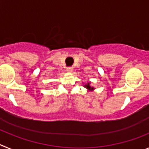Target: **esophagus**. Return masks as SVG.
<instances>
[{
    "label": "esophagus",
    "mask_w": 149,
    "mask_h": 149,
    "mask_svg": "<svg viewBox=\"0 0 149 149\" xmlns=\"http://www.w3.org/2000/svg\"><path fill=\"white\" fill-rule=\"evenodd\" d=\"M72 70H73V68H66V72H72Z\"/></svg>",
    "instance_id": "34e87169"
}]
</instances>
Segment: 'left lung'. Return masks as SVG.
Masks as SVG:
<instances>
[{
	"label": "left lung",
	"instance_id": "1",
	"mask_svg": "<svg viewBox=\"0 0 149 149\" xmlns=\"http://www.w3.org/2000/svg\"><path fill=\"white\" fill-rule=\"evenodd\" d=\"M84 87L86 88L88 90H90V91H93V89H94V88L92 87V86H90V83H88V84H85V85H84Z\"/></svg>",
	"mask_w": 149,
	"mask_h": 149
}]
</instances>
